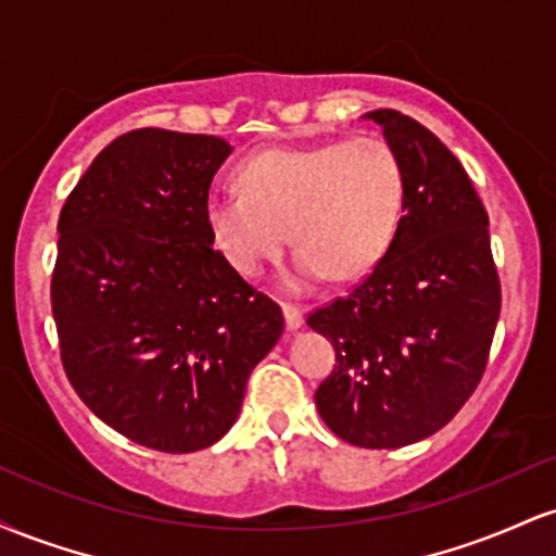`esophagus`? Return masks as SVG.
<instances>
[{"instance_id":"1","label":"esophagus","mask_w":556,"mask_h":556,"mask_svg":"<svg viewBox=\"0 0 556 556\" xmlns=\"http://www.w3.org/2000/svg\"><path fill=\"white\" fill-rule=\"evenodd\" d=\"M282 314H285V327L287 331H298L303 327V308L292 303H282Z\"/></svg>"}]
</instances>
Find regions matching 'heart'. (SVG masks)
Returning <instances> with one entry per match:
<instances>
[{"mask_svg":"<svg viewBox=\"0 0 556 556\" xmlns=\"http://www.w3.org/2000/svg\"><path fill=\"white\" fill-rule=\"evenodd\" d=\"M238 185L240 193L216 190L203 203L216 248L240 274L261 277L290 232L292 290H311L329 271L334 279L371 271L405 212V169L376 136L266 149L240 164Z\"/></svg>","mask_w":556,"mask_h":556,"instance_id":"b5f03b06","label":"heart"}]
</instances>
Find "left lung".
I'll list each match as a JSON object with an SVG mask.
<instances>
[{
  "mask_svg": "<svg viewBox=\"0 0 556 556\" xmlns=\"http://www.w3.org/2000/svg\"><path fill=\"white\" fill-rule=\"evenodd\" d=\"M366 119L405 169V214L374 271L308 316L337 353L316 407L348 444L397 450L437 433L473 394L502 290L489 214L457 156L397 110Z\"/></svg>",
  "mask_w": 556,
  "mask_h": 556,
  "instance_id": "left-lung-1",
  "label": "left lung"
}]
</instances>
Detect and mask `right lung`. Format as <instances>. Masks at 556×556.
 Wrapping results in <instances>:
<instances>
[{
	"label": "right lung",
	"instance_id": "obj_1",
	"mask_svg": "<svg viewBox=\"0 0 556 556\" xmlns=\"http://www.w3.org/2000/svg\"><path fill=\"white\" fill-rule=\"evenodd\" d=\"M232 146L140 127L112 140L62 206L52 314L78 397L130 442L206 450L240 416L282 308L214 251L203 203Z\"/></svg>",
	"mask_w": 556,
	"mask_h": 556
}]
</instances>
